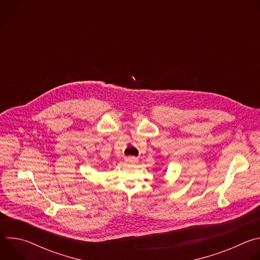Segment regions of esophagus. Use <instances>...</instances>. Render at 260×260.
Returning a JSON list of instances; mask_svg holds the SVG:
<instances>
[{"label":"esophagus","mask_w":260,"mask_h":260,"mask_svg":"<svg viewBox=\"0 0 260 260\" xmlns=\"http://www.w3.org/2000/svg\"><path fill=\"white\" fill-rule=\"evenodd\" d=\"M125 161L135 165V164H137L139 161V159L137 157H135V156H128V157H125Z\"/></svg>","instance_id":"1"}]
</instances>
